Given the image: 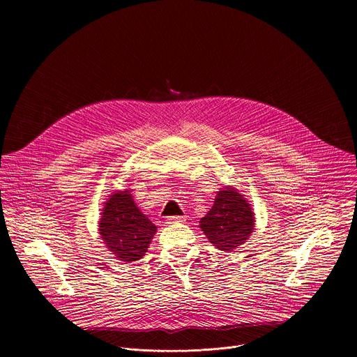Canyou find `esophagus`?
<instances>
[{
    "instance_id": "34e87169",
    "label": "esophagus",
    "mask_w": 357,
    "mask_h": 357,
    "mask_svg": "<svg viewBox=\"0 0 357 357\" xmlns=\"http://www.w3.org/2000/svg\"><path fill=\"white\" fill-rule=\"evenodd\" d=\"M178 222H185L183 216H169L167 218V223L172 225V223H178Z\"/></svg>"
}]
</instances>
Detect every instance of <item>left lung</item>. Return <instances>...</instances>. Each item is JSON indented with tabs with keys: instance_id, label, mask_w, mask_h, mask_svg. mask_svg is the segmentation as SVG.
<instances>
[{
	"instance_id": "1",
	"label": "left lung",
	"mask_w": 357,
	"mask_h": 357,
	"mask_svg": "<svg viewBox=\"0 0 357 357\" xmlns=\"http://www.w3.org/2000/svg\"><path fill=\"white\" fill-rule=\"evenodd\" d=\"M254 222L250 203L236 188L227 186L218 192L212 209L199 223L216 248L233 251L248 240L256 225Z\"/></svg>"
}]
</instances>
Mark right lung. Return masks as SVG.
I'll return each instance as SVG.
<instances>
[{
    "label": "right lung",
    "instance_id": "add662e5",
    "mask_svg": "<svg viewBox=\"0 0 357 357\" xmlns=\"http://www.w3.org/2000/svg\"><path fill=\"white\" fill-rule=\"evenodd\" d=\"M98 233L117 260L131 263L144 257L157 227L142 215L130 189H126L114 192L105 203Z\"/></svg>",
    "mask_w": 357,
    "mask_h": 357
}]
</instances>
